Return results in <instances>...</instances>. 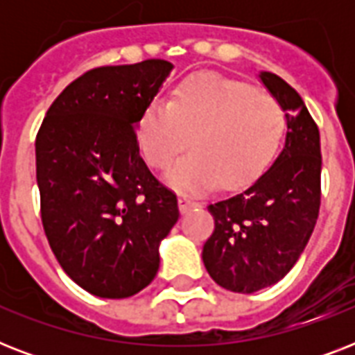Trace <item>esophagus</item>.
<instances>
[{"instance_id":"obj_1","label":"esophagus","mask_w":355,"mask_h":355,"mask_svg":"<svg viewBox=\"0 0 355 355\" xmlns=\"http://www.w3.org/2000/svg\"><path fill=\"white\" fill-rule=\"evenodd\" d=\"M178 206H180V211H182V214H188V211L199 208V202H195V200H191L189 197H186V195H180Z\"/></svg>"}]
</instances>
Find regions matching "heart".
Returning <instances> with one entry per match:
<instances>
[{
	"label": "heart",
	"instance_id": "1",
	"mask_svg": "<svg viewBox=\"0 0 355 355\" xmlns=\"http://www.w3.org/2000/svg\"><path fill=\"white\" fill-rule=\"evenodd\" d=\"M286 114L280 103L250 85L195 75L173 90L169 103L153 101L138 123L147 164L166 169L189 145L193 150L166 173L184 193H205L223 182L237 188L261 173L280 145Z\"/></svg>",
	"mask_w": 355,
	"mask_h": 355
}]
</instances>
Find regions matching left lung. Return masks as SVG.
<instances>
[{"mask_svg":"<svg viewBox=\"0 0 355 355\" xmlns=\"http://www.w3.org/2000/svg\"><path fill=\"white\" fill-rule=\"evenodd\" d=\"M258 77L286 114L284 149L247 188L208 206L216 228L202 247L208 275L234 293L280 282L308 245L320 206L319 128L286 80L270 71Z\"/></svg>","mask_w":355,"mask_h":355,"instance_id":"left-lung-1","label":"left lung"}]
</instances>
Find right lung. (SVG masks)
I'll use <instances>...</instances> for the list:
<instances>
[{"instance_id":"1","label":"right lung","mask_w":355,"mask_h":355,"mask_svg":"<svg viewBox=\"0 0 355 355\" xmlns=\"http://www.w3.org/2000/svg\"><path fill=\"white\" fill-rule=\"evenodd\" d=\"M171 71L160 58L92 69L53 101L36 136L44 232L64 272L96 297L127 298L149 286L180 216L136 139Z\"/></svg>"}]
</instances>
